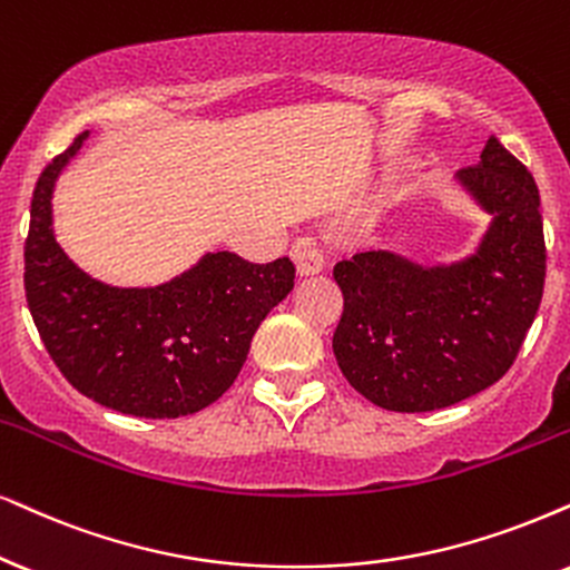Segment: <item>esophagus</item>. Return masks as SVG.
Instances as JSON below:
<instances>
[{
	"label": "esophagus",
	"mask_w": 570,
	"mask_h": 570,
	"mask_svg": "<svg viewBox=\"0 0 570 570\" xmlns=\"http://www.w3.org/2000/svg\"><path fill=\"white\" fill-rule=\"evenodd\" d=\"M292 261L297 265V273L299 276H315V273L323 271V252L315 247L313 242H297L292 247Z\"/></svg>",
	"instance_id": "obj_1"
}]
</instances>
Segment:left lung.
Returning <instances> with one entry per match:
<instances>
[{
	"label": "left lung",
	"instance_id": "8db88e82",
	"mask_svg": "<svg viewBox=\"0 0 570 570\" xmlns=\"http://www.w3.org/2000/svg\"><path fill=\"white\" fill-rule=\"evenodd\" d=\"M458 184L492 215L473 255L417 265L371 249L334 268L344 294L338 368L365 400L394 413L450 407L500 381L542 302V213L525 165L489 136Z\"/></svg>",
	"mask_w": 570,
	"mask_h": 570
}]
</instances>
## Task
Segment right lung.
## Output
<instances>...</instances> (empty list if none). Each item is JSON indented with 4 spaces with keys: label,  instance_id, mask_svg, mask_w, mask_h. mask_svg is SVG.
<instances>
[{
    "label": "right lung",
    "instance_id": "add662e5",
    "mask_svg": "<svg viewBox=\"0 0 570 570\" xmlns=\"http://www.w3.org/2000/svg\"><path fill=\"white\" fill-rule=\"evenodd\" d=\"M86 136L39 176L26 239V299L65 379L136 417H181L234 384L265 315L294 289L289 257L257 265L207 252L160 286H110L65 255L52 228L55 181Z\"/></svg>",
    "mask_w": 570,
    "mask_h": 570
}]
</instances>
